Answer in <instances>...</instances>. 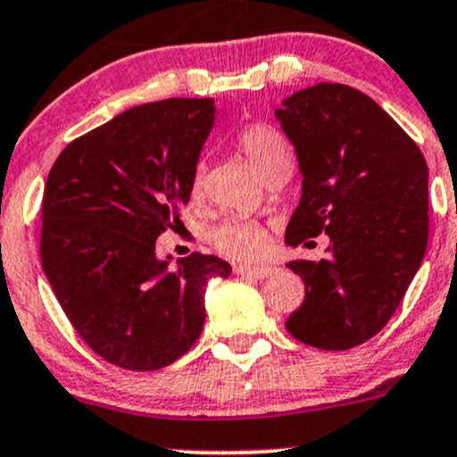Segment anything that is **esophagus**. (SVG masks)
Wrapping results in <instances>:
<instances>
[{
    "mask_svg": "<svg viewBox=\"0 0 457 457\" xmlns=\"http://www.w3.org/2000/svg\"><path fill=\"white\" fill-rule=\"evenodd\" d=\"M234 270H237L238 275H249V278L264 279L270 278L273 273H278V267H273V264H237Z\"/></svg>",
    "mask_w": 457,
    "mask_h": 457,
    "instance_id": "esophagus-1",
    "label": "esophagus"
}]
</instances>
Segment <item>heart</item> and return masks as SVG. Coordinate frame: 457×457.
Returning a JSON list of instances; mask_svg holds the SVG:
<instances>
[{
    "instance_id": "b5f03b06",
    "label": "heart",
    "mask_w": 457,
    "mask_h": 457,
    "mask_svg": "<svg viewBox=\"0 0 457 457\" xmlns=\"http://www.w3.org/2000/svg\"><path fill=\"white\" fill-rule=\"evenodd\" d=\"M238 147L243 149L249 162L258 169L262 178H267L269 173H273L282 164H293V155H290L286 140L269 125H249V128H245L238 137ZM204 175L205 169L199 162L195 167L193 178H190L193 195H199L204 190ZM210 243L228 258L253 260L260 258L267 249V232H264L258 220L247 217H229L212 229Z\"/></svg>"
}]
</instances>
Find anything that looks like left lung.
Wrapping results in <instances>:
<instances>
[{"mask_svg":"<svg viewBox=\"0 0 457 457\" xmlns=\"http://www.w3.org/2000/svg\"><path fill=\"white\" fill-rule=\"evenodd\" d=\"M275 119L302 173L286 245L329 237L328 258L286 264L305 284L286 329L317 349L358 347L388 323L423 262L428 162L378 102L345 84L297 90Z\"/></svg>","mask_w":457,"mask_h":457,"instance_id":"obj_1","label":"left lung"}]
</instances>
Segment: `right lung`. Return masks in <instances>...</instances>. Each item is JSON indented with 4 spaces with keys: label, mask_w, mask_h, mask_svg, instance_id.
I'll use <instances>...</instances> for the list:
<instances>
[{
    "label": "right lung",
    "mask_w": 457,
    "mask_h": 457,
    "mask_svg": "<svg viewBox=\"0 0 457 457\" xmlns=\"http://www.w3.org/2000/svg\"><path fill=\"white\" fill-rule=\"evenodd\" d=\"M217 119L214 99L143 104L64 147L43 193V270L75 332L110 364L155 370L182 358L205 320L217 255L171 269L155 240L190 199Z\"/></svg>",
    "instance_id": "add662e5"
}]
</instances>
